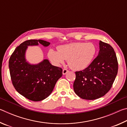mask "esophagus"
<instances>
[{
  "label": "esophagus",
  "instance_id": "1",
  "mask_svg": "<svg viewBox=\"0 0 127 127\" xmlns=\"http://www.w3.org/2000/svg\"><path fill=\"white\" fill-rule=\"evenodd\" d=\"M67 72H68V70L66 69H63V74H66L67 73Z\"/></svg>",
  "mask_w": 127,
  "mask_h": 127
}]
</instances>
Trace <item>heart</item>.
I'll use <instances>...</instances> for the list:
<instances>
[{
  "label": "heart",
  "mask_w": 127,
  "mask_h": 127,
  "mask_svg": "<svg viewBox=\"0 0 127 127\" xmlns=\"http://www.w3.org/2000/svg\"><path fill=\"white\" fill-rule=\"evenodd\" d=\"M97 47L92 42H73L58 46V51L50 49L48 55L57 65L68 60L69 66L75 70L85 69L93 61Z\"/></svg>",
  "instance_id": "obj_1"
}]
</instances>
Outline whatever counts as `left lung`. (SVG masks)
<instances>
[{
	"label": "left lung",
	"mask_w": 127,
	"mask_h": 127,
	"mask_svg": "<svg viewBox=\"0 0 127 127\" xmlns=\"http://www.w3.org/2000/svg\"><path fill=\"white\" fill-rule=\"evenodd\" d=\"M97 57L84 70L76 72L74 91L79 97L95 100L112 87L118 70L117 58L110 45L100 41Z\"/></svg>",
	"instance_id": "8db88e82"
}]
</instances>
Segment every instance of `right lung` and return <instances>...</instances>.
<instances>
[{"mask_svg": "<svg viewBox=\"0 0 127 127\" xmlns=\"http://www.w3.org/2000/svg\"><path fill=\"white\" fill-rule=\"evenodd\" d=\"M48 46L50 43L42 40H29L17 47L10 57L9 72L12 84L19 94L27 99L39 101L51 94L57 81L62 76L61 68L44 59L37 64L26 61L25 53L29 46Z\"/></svg>", "mask_w": 127, "mask_h": 127, "instance_id": "1", "label": "right lung"}]
</instances>
